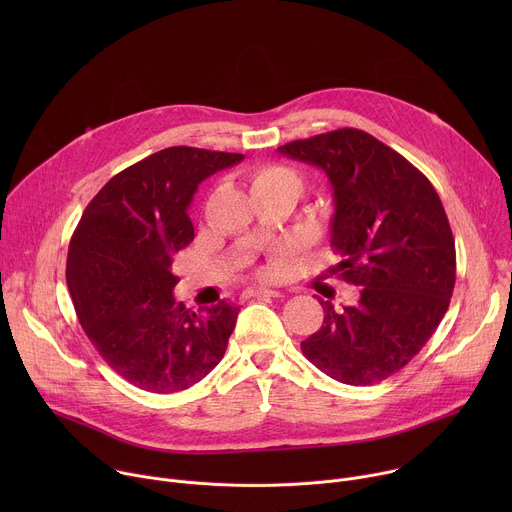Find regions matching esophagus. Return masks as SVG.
<instances>
[{
	"label": "esophagus",
	"instance_id": "1",
	"mask_svg": "<svg viewBox=\"0 0 512 512\" xmlns=\"http://www.w3.org/2000/svg\"><path fill=\"white\" fill-rule=\"evenodd\" d=\"M245 298H279L281 291L267 289V287H249L243 291Z\"/></svg>",
	"mask_w": 512,
	"mask_h": 512
}]
</instances>
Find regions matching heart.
<instances>
[{"instance_id":"b5f03b06","label":"heart","mask_w":512,"mask_h":512,"mask_svg":"<svg viewBox=\"0 0 512 512\" xmlns=\"http://www.w3.org/2000/svg\"><path fill=\"white\" fill-rule=\"evenodd\" d=\"M251 186H253V194H291L296 200L298 196L304 192V178L287 166L281 164H267L261 166L253 172L251 178ZM287 259V249H275L267 261V265H263L259 269V275L263 277H271L277 273V269L285 263Z\"/></svg>"}]
</instances>
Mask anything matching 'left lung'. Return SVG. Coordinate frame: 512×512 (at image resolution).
I'll return each instance as SVG.
<instances>
[{
    "mask_svg": "<svg viewBox=\"0 0 512 512\" xmlns=\"http://www.w3.org/2000/svg\"><path fill=\"white\" fill-rule=\"evenodd\" d=\"M326 172L334 216L328 269L360 287L354 306L322 302L324 322L302 342L304 356L344 385H373L425 346L448 312L456 245L431 182L367 131L344 127L277 148Z\"/></svg>",
    "mask_w": 512,
    "mask_h": 512,
    "instance_id": "obj_1",
    "label": "left lung"
}]
</instances>
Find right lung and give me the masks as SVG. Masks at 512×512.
<instances>
[{
	"label": "right lung",
	"mask_w": 512,
	"mask_h": 512,
	"mask_svg": "<svg viewBox=\"0 0 512 512\" xmlns=\"http://www.w3.org/2000/svg\"><path fill=\"white\" fill-rule=\"evenodd\" d=\"M243 154L174 145L115 174L72 233L66 283L79 322L109 367L150 393H178L223 360L239 308L198 312L174 300V255L194 239L198 184Z\"/></svg>",
	"instance_id": "1"
}]
</instances>
